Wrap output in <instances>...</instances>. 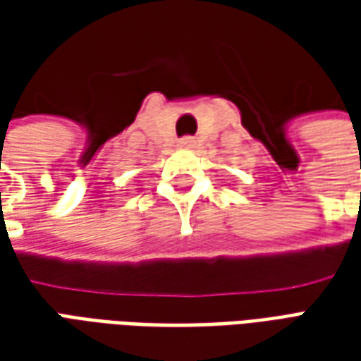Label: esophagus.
Instances as JSON below:
<instances>
[{
    "instance_id": "esophagus-1",
    "label": "esophagus",
    "mask_w": 361,
    "mask_h": 361,
    "mask_svg": "<svg viewBox=\"0 0 361 361\" xmlns=\"http://www.w3.org/2000/svg\"><path fill=\"white\" fill-rule=\"evenodd\" d=\"M180 147L181 149H193L195 147V139L193 137H183V139H180Z\"/></svg>"
}]
</instances>
